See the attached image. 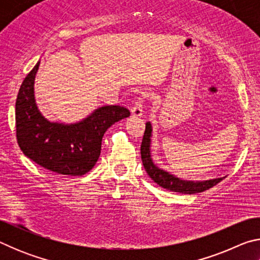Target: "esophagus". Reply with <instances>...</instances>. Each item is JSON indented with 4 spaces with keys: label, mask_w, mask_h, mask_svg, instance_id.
Returning a JSON list of instances; mask_svg holds the SVG:
<instances>
[{
    "label": "esophagus",
    "mask_w": 260,
    "mask_h": 260,
    "mask_svg": "<svg viewBox=\"0 0 260 260\" xmlns=\"http://www.w3.org/2000/svg\"><path fill=\"white\" fill-rule=\"evenodd\" d=\"M144 98L146 95H140L138 100L135 101V103L133 107H132V114L134 117H141L143 114V102H144Z\"/></svg>",
    "instance_id": "esophagus-1"
}]
</instances>
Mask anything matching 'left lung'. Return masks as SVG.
Returning a JSON list of instances; mask_svg holds the SVG:
<instances>
[{
    "instance_id": "1",
    "label": "left lung",
    "mask_w": 260,
    "mask_h": 260,
    "mask_svg": "<svg viewBox=\"0 0 260 260\" xmlns=\"http://www.w3.org/2000/svg\"><path fill=\"white\" fill-rule=\"evenodd\" d=\"M151 131V124L150 122H147L142 143H141V158H142L144 170L147 171L149 177H150L157 184H159L160 187L167 189V190L180 193H197L208 190V189L212 188L215 184L221 181V180L225 179V177H223L212 180H206V181L193 182L187 181V180H181L174 177L172 174H170L169 172H165L164 170H160L159 167H157L153 164L150 156Z\"/></svg>"
}]
</instances>
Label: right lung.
Here are the masks:
<instances>
[{"label":"right lung","mask_w":260,"mask_h":260,"mask_svg":"<svg viewBox=\"0 0 260 260\" xmlns=\"http://www.w3.org/2000/svg\"><path fill=\"white\" fill-rule=\"evenodd\" d=\"M40 61L19 88L16 100V136L29 159L61 175H83L93 169L101 155L103 135L110 126L129 117V110L105 105L76 124L47 120L35 104L34 79Z\"/></svg>","instance_id":"1"}]
</instances>
